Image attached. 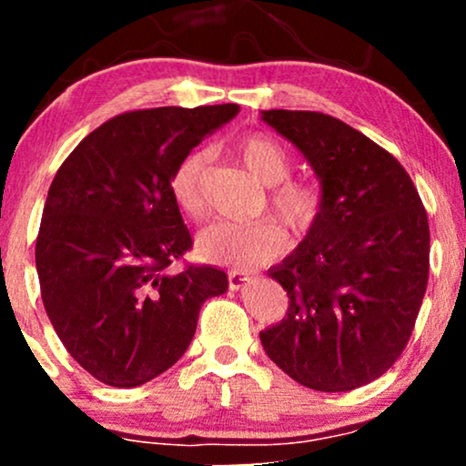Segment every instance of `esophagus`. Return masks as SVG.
Segmentation results:
<instances>
[{"label":"esophagus","mask_w":466,"mask_h":466,"mask_svg":"<svg viewBox=\"0 0 466 466\" xmlns=\"http://www.w3.org/2000/svg\"><path fill=\"white\" fill-rule=\"evenodd\" d=\"M228 280H229V289H232V291H238V289L248 285L251 278L248 274H243V271H229Z\"/></svg>","instance_id":"esophagus-1"}]
</instances>
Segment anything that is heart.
Listing matches in <instances>:
<instances>
[{
    "mask_svg": "<svg viewBox=\"0 0 466 466\" xmlns=\"http://www.w3.org/2000/svg\"><path fill=\"white\" fill-rule=\"evenodd\" d=\"M237 153L251 177L276 186L269 195V210L291 237L302 238L318 226L324 212V192L311 181H285L293 159L285 144L267 133H251L238 142ZM208 155L192 151L170 175V192L181 212L192 218L203 215V173ZM287 249V237L274 221L215 223L197 238L201 258L217 265L254 267L269 263Z\"/></svg>",
    "mask_w": 466,
    "mask_h": 466,
    "instance_id": "heart-1",
    "label": "heart"
}]
</instances>
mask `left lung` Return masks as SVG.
I'll return each mask as SVG.
<instances>
[{
	"label": "left lung",
	"instance_id": "left-lung-1",
	"mask_svg": "<svg viewBox=\"0 0 466 466\" xmlns=\"http://www.w3.org/2000/svg\"><path fill=\"white\" fill-rule=\"evenodd\" d=\"M296 144L324 192L319 223L269 276L287 318L260 333L269 360L302 386L349 392L408 346L430 278V223L394 155L319 111H263Z\"/></svg>",
	"mask_w": 466,
	"mask_h": 466
}]
</instances>
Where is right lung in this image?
<instances>
[{
  "label": "right lung",
  "instance_id": "obj_1",
  "mask_svg": "<svg viewBox=\"0 0 466 466\" xmlns=\"http://www.w3.org/2000/svg\"><path fill=\"white\" fill-rule=\"evenodd\" d=\"M238 105L120 114L67 155L41 217L35 258L58 339L94 379L136 388L190 346L201 304L228 291L210 265H170L192 249L170 175Z\"/></svg>",
  "mask_w": 466,
  "mask_h": 466
}]
</instances>
